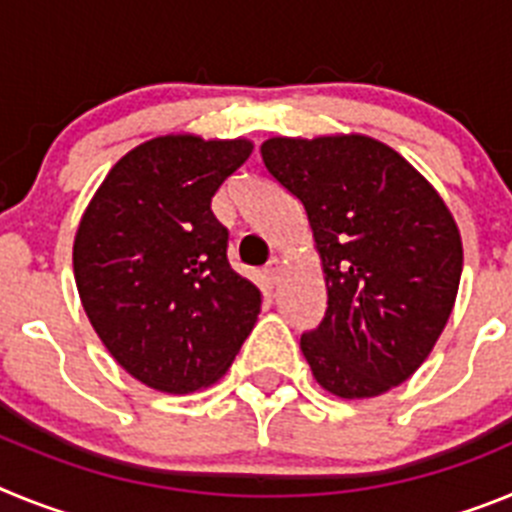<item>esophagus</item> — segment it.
<instances>
[{
  "label": "esophagus",
  "mask_w": 512,
  "mask_h": 512,
  "mask_svg": "<svg viewBox=\"0 0 512 512\" xmlns=\"http://www.w3.org/2000/svg\"><path fill=\"white\" fill-rule=\"evenodd\" d=\"M264 274H266V279H269V282H279V277H282V259H277V256H274V259L266 264Z\"/></svg>",
  "instance_id": "obj_1"
}]
</instances>
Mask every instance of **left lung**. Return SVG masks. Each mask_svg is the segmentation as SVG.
Instances as JSON below:
<instances>
[{
    "instance_id": "obj_1",
    "label": "left lung",
    "mask_w": 512,
    "mask_h": 512,
    "mask_svg": "<svg viewBox=\"0 0 512 512\" xmlns=\"http://www.w3.org/2000/svg\"><path fill=\"white\" fill-rule=\"evenodd\" d=\"M264 166L302 202L328 310L300 338L312 377L346 400L377 397L428 359L459 292L449 207L397 151L366 135L269 138Z\"/></svg>"
}]
</instances>
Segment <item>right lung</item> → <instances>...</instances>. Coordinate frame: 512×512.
<instances>
[{
	"instance_id": "add662e5",
	"label": "right lung",
	"mask_w": 512,
	"mask_h": 512,
	"mask_svg": "<svg viewBox=\"0 0 512 512\" xmlns=\"http://www.w3.org/2000/svg\"><path fill=\"white\" fill-rule=\"evenodd\" d=\"M253 151L246 138L161 135L117 161L74 238L81 305L112 359L158 392L228 372L261 292L228 264L212 197Z\"/></svg>"
}]
</instances>
